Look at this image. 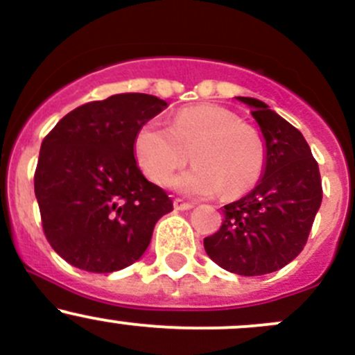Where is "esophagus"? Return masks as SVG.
<instances>
[{
  "instance_id": "obj_1",
  "label": "esophagus",
  "mask_w": 355,
  "mask_h": 355,
  "mask_svg": "<svg viewBox=\"0 0 355 355\" xmlns=\"http://www.w3.org/2000/svg\"><path fill=\"white\" fill-rule=\"evenodd\" d=\"M173 205H174V210H181V211L191 210L193 208V203H188V202H184V200H179V198L174 200Z\"/></svg>"
}]
</instances>
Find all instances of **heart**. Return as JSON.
<instances>
[{
    "label": "heart",
    "mask_w": 355,
    "mask_h": 355,
    "mask_svg": "<svg viewBox=\"0 0 355 355\" xmlns=\"http://www.w3.org/2000/svg\"><path fill=\"white\" fill-rule=\"evenodd\" d=\"M133 152L145 176L159 184L181 169L191 152L195 166L171 181L189 196L224 191L236 198L257 186L265 167V147L257 131L214 104L181 109L169 128L145 123L135 135Z\"/></svg>",
    "instance_id": "heart-1"
}]
</instances>
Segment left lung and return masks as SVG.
Here are the masks:
<instances>
[{"label": "left lung", "mask_w": 355, "mask_h": 355, "mask_svg": "<svg viewBox=\"0 0 355 355\" xmlns=\"http://www.w3.org/2000/svg\"><path fill=\"white\" fill-rule=\"evenodd\" d=\"M251 109L265 140V167L246 196L224 207V222L203 239L207 254L244 277L284 268L308 241L320 210L321 178L302 133L265 102L236 97Z\"/></svg>", "instance_id": "8db88e82"}]
</instances>
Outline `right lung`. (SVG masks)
<instances>
[{
	"label": "right lung",
	"instance_id": "right-lung-1",
	"mask_svg": "<svg viewBox=\"0 0 355 355\" xmlns=\"http://www.w3.org/2000/svg\"><path fill=\"white\" fill-rule=\"evenodd\" d=\"M166 107L148 94H116L73 109L44 138L35 198L47 241L69 265L92 273L126 268L173 210L133 152L137 131Z\"/></svg>",
	"mask_w": 355,
	"mask_h": 355
}]
</instances>
